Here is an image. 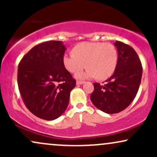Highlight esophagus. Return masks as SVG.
<instances>
[{
    "label": "esophagus",
    "mask_w": 157,
    "mask_h": 157,
    "mask_svg": "<svg viewBox=\"0 0 157 157\" xmlns=\"http://www.w3.org/2000/svg\"><path fill=\"white\" fill-rule=\"evenodd\" d=\"M83 83H84V81L77 80V85H81V84H83Z\"/></svg>",
    "instance_id": "34e87169"
}]
</instances>
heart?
Here are the masks:
<instances>
[{
  "label": "heart",
  "instance_id": "1",
  "mask_svg": "<svg viewBox=\"0 0 157 157\" xmlns=\"http://www.w3.org/2000/svg\"><path fill=\"white\" fill-rule=\"evenodd\" d=\"M118 63V52L110 43L82 42L73 48V54L66 53L63 63L70 73H77L87 66L85 72L78 73V78L105 80L114 73Z\"/></svg>",
  "mask_w": 157,
  "mask_h": 157
}]
</instances>
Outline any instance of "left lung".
I'll list each match as a JSON object with an SVG mask.
<instances>
[{
  "label": "left lung",
  "mask_w": 157,
  "mask_h": 157,
  "mask_svg": "<svg viewBox=\"0 0 157 157\" xmlns=\"http://www.w3.org/2000/svg\"><path fill=\"white\" fill-rule=\"evenodd\" d=\"M118 63L105 84L94 83L91 100L97 109L107 113L125 109L136 97L141 82L142 66L140 57L129 45L116 40Z\"/></svg>",
  "instance_id": "1"
}]
</instances>
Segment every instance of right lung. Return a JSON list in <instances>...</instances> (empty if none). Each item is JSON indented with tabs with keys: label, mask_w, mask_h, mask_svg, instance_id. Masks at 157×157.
<instances>
[{
	"label": "right lung",
	"mask_w": 157,
	"mask_h": 157,
	"mask_svg": "<svg viewBox=\"0 0 157 157\" xmlns=\"http://www.w3.org/2000/svg\"><path fill=\"white\" fill-rule=\"evenodd\" d=\"M66 47L62 41L36 45L20 61L17 85L25 105L46 120L61 116L67 109L76 80L63 63Z\"/></svg>",
	"instance_id": "1"
}]
</instances>
